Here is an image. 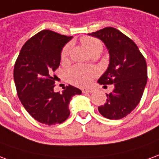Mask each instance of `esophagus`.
Wrapping results in <instances>:
<instances>
[{"label": "esophagus", "instance_id": "34e87169", "mask_svg": "<svg viewBox=\"0 0 159 159\" xmlns=\"http://www.w3.org/2000/svg\"><path fill=\"white\" fill-rule=\"evenodd\" d=\"M93 92H94V89L93 88H85L82 90L83 93H92Z\"/></svg>", "mask_w": 159, "mask_h": 159}]
</instances>
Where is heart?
<instances>
[{
    "mask_svg": "<svg viewBox=\"0 0 159 159\" xmlns=\"http://www.w3.org/2000/svg\"><path fill=\"white\" fill-rule=\"evenodd\" d=\"M81 43L85 46L86 49L91 54L96 52H102L103 50V44L102 43L95 38L92 37H83L80 39ZM71 43H67L64 46V48L61 53V61H67L69 55H70ZM98 74V70L94 67H88V66H82V65H76L71 68L67 73L69 81L78 86H86L88 85L94 78Z\"/></svg>",
    "mask_w": 159,
    "mask_h": 159,
    "instance_id": "heart-1",
    "label": "heart"
}]
</instances>
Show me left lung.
Listing matches in <instances>:
<instances>
[{
    "instance_id": "obj_1",
    "label": "left lung",
    "mask_w": 159,
    "mask_h": 159,
    "mask_svg": "<svg viewBox=\"0 0 159 159\" xmlns=\"http://www.w3.org/2000/svg\"><path fill=\"white\" fill-rule=\"evenodd\" d=\"M89 35L99 38L110 53V64L98 82L103 87L113 85L106 103L98 107L104 117L118 120L134 110L147 82L146 60L134 42L117 29L106 27Z\"/></svg>"
}]
</instances>
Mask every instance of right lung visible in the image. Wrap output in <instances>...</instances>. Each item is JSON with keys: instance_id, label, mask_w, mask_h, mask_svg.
<instances>
[{"instance_id": "right-lung-1", "label": "right lung", "mask_w": 159, "mask_h": 159, "mask_svg": "<svg viewBox=\"0 0 159 159\" xmlns=\"http://www.w3.org/2000/svg\"><path fill=\"white\" fill-rule=\"evenodd\" d=\"M72 38L49 30L39 31L24 44L14 65L13 79L20 102L35 120L43 124L66 121L72 98L81 94L70 85L61 93L54 92L52 73L59 67L61 49Z\"/></svg>"}]
</instances>
